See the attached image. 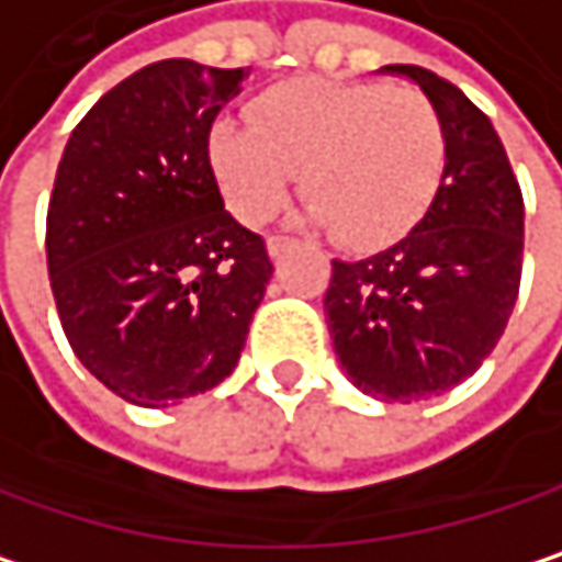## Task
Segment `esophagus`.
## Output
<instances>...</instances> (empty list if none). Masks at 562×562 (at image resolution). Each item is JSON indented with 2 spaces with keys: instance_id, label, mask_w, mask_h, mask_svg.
<instances>
[{
  "instance_id": "esophagus-1",
  "label": "esophagus",
  "mask_w": 562,
  "mask_h": 562,
  "mask_svg": "<svg viewBox=\"0 0 562 562\" xmlns=\"http://www.w3.org/2000/svg\"><path fill=\"white\" fill-rule=\"evenodd\" d=\"M286 249H290V239H286V236H269V239H266V252H269L272 259H283Z\"/></svg>"
}]
</instances>
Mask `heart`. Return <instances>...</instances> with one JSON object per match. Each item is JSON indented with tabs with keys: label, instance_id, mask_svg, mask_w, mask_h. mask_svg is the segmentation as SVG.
I'll use <instances>...</instances> for the list:
<instances>
[{
	"label": "heart",
	"instance_id": "obj_1",
	"mask_svg": "<svg viewBox=\"0 0 562 562\" xmlns=\"http://www.w3.org/2000/svg\"><path fill=\"white\" fill-rule=\"evenodd\" d=\"M249 121L220 117L206 137L216 187L249 226L276 216L303 170V220L375 249L428 213L445 173V127L418 91L293 78L259 91Z\"/></svg>",
	"mask_w": 562,
	"mask_h": 562
}]
</instances>
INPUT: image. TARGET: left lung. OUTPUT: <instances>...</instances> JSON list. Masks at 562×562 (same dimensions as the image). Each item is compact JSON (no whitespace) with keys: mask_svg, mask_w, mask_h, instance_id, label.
Here are the masks:
<instances>
[{"mask_svg":"<svg viewBox=\"0 0 562 562\" xmlns=\"http://www.w3.org/2000/svg\"><path fill=\"white\" fill-rule=\"evenodd\" d=\"M422 88L445 127V173L422 223L366 259H333L326 316L352 385L382 402L451 392L494 352L520 290L524 196L491 117L418 65H385Z\"/></svg>","mask_w":562,"mask_h":562,"instance_id":"1","label":"left lung"}]
</instances>
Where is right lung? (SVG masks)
Listing matches in <instances>:
<instances>
[{"mask_svg":"<svg viewBox=\"0 0 562 562\" xmlns=\"http://www.w3.org/2000/svg\"><path fill=\"white\" fill-rule=\"evenodd\" d=\"M243 68L154 61L71 131L45 252L61 329L117 398L167 408L239 362L272 262L223 206L206 157Z\"/></svg>","mask_w":562,"mask_h":562,"instance_id":"right-lung-1","label":"right lung"}]
</instances>
